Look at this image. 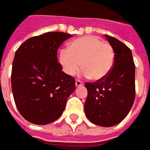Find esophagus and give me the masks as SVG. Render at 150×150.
<instances>
[{
	"mask_svg": "<svg viewBox=\"0 0 150 150\" xmlns=\"http://www.w3.org/2000/svg\"><path fill=\"white\" fill-rule=\"evenodd\" d=\"M83 85H84V83L82 81H80L79 80H75V85H76V87H80V86H82Z\"/></svg>",
	"mask_w": 150,
	"mask_h": 150,
	"instance_id": "esophagus-1",
	"label": "esophagus"
}]
</instances>
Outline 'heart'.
Masks as SVG:
<instances>
[{
    "mask_svg": "<svg viewBox=\"0 0 150 150\" xmlns=\"http://www.w3.org/2000/svg\"><path fill=\"white\" fill-rule=\"evenodd\" d=\"M59 62L66 74L75 75L81 67V74L91 80L104 79L113 68L115 52L110 45L94 35H86L73 40L69 49L61 50Z\"/></svg>",
    "mask_w": 150,
    "mask_h": 150,
    "instance_id": "heart-1",
    "label": "heart"
}]
</instances>
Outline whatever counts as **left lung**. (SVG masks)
<instances>
[{"mask_svg":"<svg viewBox=\"0 0 150 150\" xmlns=\"http://www.w3.org/2000/svg\"><path fill=\"white\" fill-rule=\"evenodd\" d=\"M114 49L115 62L109 75L85 83L88 91L85 113L96 125H116L126 117L135 98V65L130 49L120 40L105 35Z\"/></svg>","mask_w":150,"mask_h":150,"instance_id":"obj_1","label":"left lung"}]
</instances>
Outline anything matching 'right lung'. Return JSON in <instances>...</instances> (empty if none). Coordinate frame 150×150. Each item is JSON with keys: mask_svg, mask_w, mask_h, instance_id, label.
<instances>
[{"mask_svg": "<svg viewBox=\"0 0 150 150\" xmlns=\"http://www.w3.org/2000/svg\"><path fill=\"white\" fill-rule=\"evenodd\" d=\"M72 35L47 32L26 40L16 51L11 89L16 105L27 121L47 125L59 119L75 80L62 71L57 50Z\"/></svg>", "mask_w": 150, "mask_h": 150, "instance_id": "obj_1", "label": "right lung"}]
</instances>
